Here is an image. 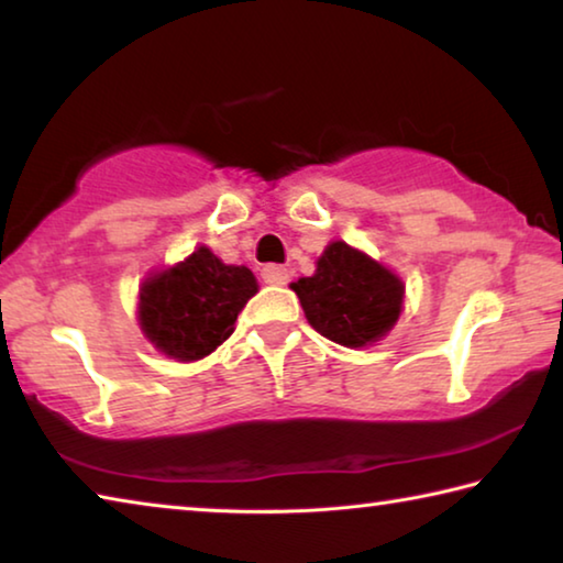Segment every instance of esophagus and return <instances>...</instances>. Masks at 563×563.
Segmentation results:
<instances>
[{"label":"esophagus","mask_w":563,"mask_h":563,"mask_svg":"<svg viewBox=\"0 0 563 563\" xmlns=\"http://www.w3.org/2000/svg\"><path fill=\"white\" fill-rule=\"evenodd\" d=\"M261 275L268 285H285V283H288V268H283V265H265Z\"/></svg>","instance_id":"1"}]
</instances>
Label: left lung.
Masks as SVG:
<instances>
[{
	"instance_id": "obj_1",
	"label": "left lung",
	"mask_w": 563,
	"mask_h": 563,
	"mask_svg": "<svg viewBox=\"0 0 563 563\" xmlns=\"http://www.w3.org/2000/svg\"><path fill=\"white\" fill-rule=\"evenodd\" d=\"M290 288L310 325L345 347L383 340L397 325L405 305L402 278L345 241L328 243L316 273L290 283Z\"/></svg>"
}]
</instances>
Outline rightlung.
<instances>
[{"instance_id": "obj_1", "label": "right lung", "mask_w": 563, "mask_h": 563, "mask_svg": "<svg viewBox=\"0 0 563 563\" xmlns=\"http://www.w3.org/2000/svg\"><path fill=\"white\" fill-rule=\"evenodd\" d=\"M258 292L245 265H228L198 245L168 268L148 273L139 288V325L161 355L196 362L233 335L238 312Z\"/></svg>"}]
</instances>
